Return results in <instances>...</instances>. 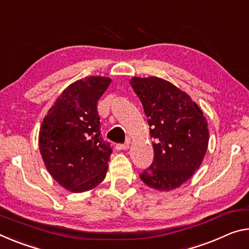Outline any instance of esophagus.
<instances>
[{
	"instance_id": "obj_1",
	"label": "esophagus",
	"mask_w": 249,
	"mask_h": 249,
	"mask_svg": "<svg viewBox=\"0 0 249 249\" xmlns=\"http://www.w3.org/2000/svg\"><path fill=\"white\" fill-rule=\"evenodd\" d=\"M128 146H129V142L127 141V142H125L124 144H116L115 148L117 149V151H123V149H127Z\"/></svg>"
}]
</instances>
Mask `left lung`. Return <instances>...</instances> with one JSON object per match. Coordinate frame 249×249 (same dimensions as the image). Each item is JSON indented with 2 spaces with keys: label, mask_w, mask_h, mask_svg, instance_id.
<instances>
[{
  "label": "left lung",
  "mask_w": 249,
  "mask_h": 249,
  "mask_svg": "<svg viewBox=\"0 0 249 249\" xmlns=\"http://www.w3.org/2000/svg\"><path fill=\"white\" fill-rule=\"evenodd\" d=\"M154 139V160L140 178L157 191H171L192 177L208 145L207 121L186 93L161 78L133 77Z\"/></svg>",
  "instance_id": "left-lung-1"
}]
</instances>
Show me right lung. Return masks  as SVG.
I'll use <instances>...</instances> for the list:
<instances>
[{
	"mask_svg": "<svg viewBox=\"0 0 249 249\" xmlns=\"http://www.w3.org/2000/svg\"><path fill=\"white\" fill-rule=\"evenodd\" d=\"M110 78L89 76L66 88L43 120L39 152L53 178L69 191L92 189L105 178L112 154L101 135L97 102Z\"/></svg>",
	"mask_w": 249,
	"mask_h": 249,
	"instance_id": "add662e5",
	"label": "right lung"
}]
</instances>
